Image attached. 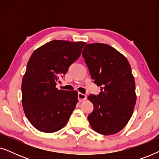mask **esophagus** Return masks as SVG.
<instances>
[{
  "label": "esophagus",
  "instance_id": "obj_1",
  "mask_svg": "<svg viewBox=\"0 0 159 159\" xmlns=\"http://www.w3.org/2000/svg\"><path fill=\"white\" fill-rule=\"evenodd\" d=\"M87 98V95L83 94V93H78V100H79L80 102H82L84 101V100H86Z\"/></svg>",
  "mask_w": 159,
  "mask_h": 159
}]
</instances>
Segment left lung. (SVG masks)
<instances>
[{
    "instance_id": "1",
    "label": "left lung",
    "mask_w": 159,
    "mask_h": 159,
    "mask_svg": "<svg viewBox=\"0 0 159 159\" xmlns=\"http://www.w3.org/2000/svg\"><path fill=\"white\" fill-rule=\"evenodd\" d=\"M82 56L91 77L101 90L88 98L94 106L88 116L90 125L99 134H116L127 125L135 106V82L131 66L125 56L103 43L86 45Z\"/></svg>"
}]
</instances>
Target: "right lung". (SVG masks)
<instances>
[{"mask_svg": "<svg viewBox=\"0 0 159 159\" xmlns=\"http://www.w3.org/2000/svg\"><path fill=\"white\" fill-rule=\"evenodd\" d=\"M85 43L52 40L30 56L21 83L22 106L32 125L55 132L68 122L78 102L77 91L58 90L59 78L81 55Z\"/></svg>", "mask_w": 159, "mask_h": 159, "instance_id": "obj_1", "label": "right lung"}]
</instances>
